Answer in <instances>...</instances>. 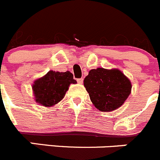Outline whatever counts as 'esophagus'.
<instances>
[{
    "mask_svg": "<svg viewBox=\"0 0 160 160\" xmlns=\"http://www.w3.org/2000/svg\"><path fill=\"white\" fill-rule=\"evenodd\" d=\"M83 81V78H80V79H77V82H78L79 83H82Z\"/></svg>",
    "mask_w": 160,
    "mask_h": 160,
    "instance_id": "1",
    "label": "esophagus"
}]
</instances>
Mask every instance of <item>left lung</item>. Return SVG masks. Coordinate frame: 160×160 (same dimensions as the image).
I'll return each instance as SVG.
<instances>
[{"instance_id":"1","label":"left lung","mask_w":160,"mask_h":160,"mask_svg":"<svg viewBox=\"0 0 160 160\" xmlns=\"http://www.w3.org/2000/svg\"><path fill=\"white\" fill-rule=\"evenodd\" d=\"M83 85L97 109L109 112L120 107L131 93V82L118 69L98 68L89 71Z\"/></svg>"}]
</instances>
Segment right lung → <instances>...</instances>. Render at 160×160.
I'll return each instance as SVG.
<instances>
[{"label":"right lung","mask_w":160,"mask_h":160,"mask_svg":"<svg viewBox=\"0 0 160 160\" xmlns=\"http://www.w3.org/2000/svg\"><path fill=\"white\" fill-rule=\"evenodd\" d=\"M71 83H77L70 72L49 71L32 85L35 99L46 107H53L63 99Z\"/></svg>","instance_id":"obj_1"}]
</instances>
